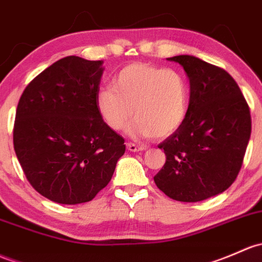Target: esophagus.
<instances>
[{
	"instance_id": "esophagus-1",
	"label": "esophagus",
	"mask_w": 262,
	"mask_h": 262,
	"mask_svg": "<svg viewBox=\"0 0 262 262\" xmlns=\"http://www.w3.org/2000/svg\"><path fill=\"white\" fill-rule=\"evenodd\" d=\"M126 148H128V150H130V152H140V150H144L145 147L144 145H138V144H134V143H126Z\"/></svg>"
}]
</instances>
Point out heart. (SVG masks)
<instances>
[{"label":"heart","instance_id":"heart-1","mask_svg":"<svg viewBox=\"0 0 262 262\" xmlns=\"http://www.w3.org/2000/svg\"><path fill=\"white\" fill-rule=\"evenodd\" d=\"M188 106L189 88L181 73L140 62L123 68L113 88L96 95L99 115L113 130L125 128L133 115V137H169L184 123Z\"/></svg>","mask_w":262,"mask_h":262}]
</instances>
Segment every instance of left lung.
I'll return each mask as SVG.
<instances>
[{
  "label": "left lung",
  "instance_id": "8db88e82",
  "mask_svg": "<svg viewBox=\"0 0 262 262\" xmlns=\"http://www.w3.org/2000/svg\"><path fill=\"white\" fill-rule=\"evenodd\" d=\"M189 79L188 114L158 148L166 163L154 176L162 192L200 202L225 192L240 172L251 136V115L237 82L224 69L191 55L168 57Z\"/></svg>",
  "mask_w": 262,
  "mask_h": 262
}]
</instances>
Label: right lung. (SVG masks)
I'll return each mask as SVG.
<instances>
[{"label": "right lung", "instance_id": "1", "mask_svg": "<svg viewBox=\"0 0 262 262\" xmlns=\"http://www.w3.org/2000/svg\"><path fill=\"white\" fill-rule=\"evenodd\" d=\"M104 61L66 56L38 74L16 110L13 147L25 176L61 205L89 202L125 152L96 109Z\"/></svg>", "mask_w": 262, "mask_h": 262}]
</instances>
